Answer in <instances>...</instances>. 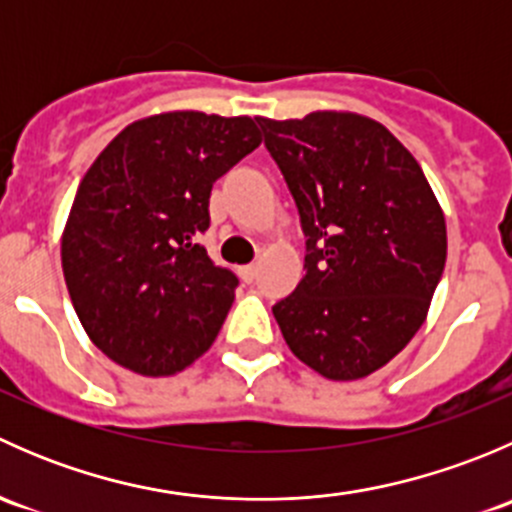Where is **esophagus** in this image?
Returning <instances> with one entry per match:
<instances>
[{
  "instance_id": "obj_1",
  "label": "esophagus",
  "mask_w": 512,
  "mask_h": 512,
  "mask_svg": "<svg viewBox=\"0 0 512 512\" xmlns=\"http://www.w3.org/2000/svg\"><path fill=\"white\" fill-rule=\"evenodd\" d=\"M240 277L242 282H252L257 277V265H245L240 267Z\"/></svg>"
}]
</instances>
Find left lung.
I'll use <instances>...</instances> for the list:
<instances>
[{
    "mask_svg": "<svg viewBox=\"0 0 512 512\" xmlns=\"http://www.w3.org/2000/svg\"><path fill=\"white\" fill-rule=\"evenodd\" d=\"M257 123L307 237V272L272 314L309 369L364 379L426 322L446 265L441 205L416 158L374 118L312 111Z\"/></svg>",
    "mask_w": 512,
    "mask_h": 512,
    "instance_id": "1",
    "label": "left lung"
}]
</instances>
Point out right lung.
<instances>
[{
  "instance_id": "obj_1",
  "label": "right lung",
  "mask_w": 512,
  "mask_h": 512,
  "mask_svg": "<svg viewBox=\"0 0 512 512\" xmlns=\"http://www.w3.org/2000/svg\"><path fill=\"white\" fill-rule=\"evenodd\" d=\"M262 143L250 116L168 111L123 128L86 170L61 267L91 342L141 376H173L218 337L237 277L198 237L210 190Z\"/></svg>"
}]
</instances>
